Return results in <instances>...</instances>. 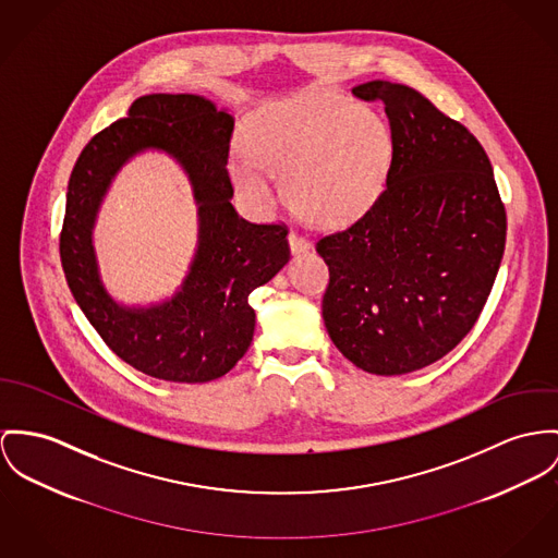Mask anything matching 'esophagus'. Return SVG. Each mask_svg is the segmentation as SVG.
I'll return each instance as SVG.
<instances>
[{
	"instance_id": "obj_1",
	"label": "esophagus",
	"mask_w": 558,
	"mask_h": 558,
	"mask_svg": "<svg viewBox=\"0 0 558 558\" xmlns=\"http://www.w3.org/2000/svg\"><path fill=\"white\" fill-rule=\"evenodd\" d=\"M289 248H291L293 255H300V253H305L310 248V242L305 238L298 235L295 231H291L289 233Z\"/></svg>"
}]
</instances>
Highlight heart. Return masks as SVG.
I'll return each instance as SVG.
<instances>
[{"label": "heart", "instance_id": "1", "mask_svg": "<svg viewBox=\"0 0 558 558\" xmlns=\"http://www.w3.org/2000/svg\"><path fill=\"white\" fill-rule=\"evenodd\" d=\"M246 155L229 163L238 193L257 208L276 202L271 178L305 220L342 227L383 195L392 137L380 114L338 93H305L257 110L242 128Z\"/></svg>", "mask_w": 558, "mask_h": 558}]
</instances>
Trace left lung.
I'll return each mask as SVG.
<instances>
[{"label": "left lung", "instance_id": "8db88e82", "mask_svg": "<svg viewBox=\"0 0 558 558\" xmlns=\"http://www.w3.org/2000/svg\"><path fill=\"white\" fill-rule=\"evenodd\" d=\"M380 99L392 163L378 202L316 244L329 265L323 318L359 369H423L472 331L506 248V208L493 166L461 123L412 86H354Z\"/></svg>", "mask_w": 558, "mask_h": 558}]
</instances>
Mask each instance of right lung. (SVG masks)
I'll use <instances>...</instances> for the list:
<instances>
[{"mask_svg": "<svg viewBox=\"0 0 558 558\" xmlns=\"http://www.w3.org/2000/svg\"><path fill=\"white\" fill-rule=\"evenodd\" d=\"M233 117L202 95L153 93L128 119L99 131L68 182L61 265L88 323L137 372L168 383H210L248 350V295L291 257L287 227L255 225L231 206L227 173ZM163 151L187 173L198 206V248L179 291L150 306H125L105 289L92 229L111 180L135 154Z\"/></svg>", "mask_w": 558, "mask_h": 558, "instance_id": "right-lung-1", "label": "right lung"}]
</instances>
